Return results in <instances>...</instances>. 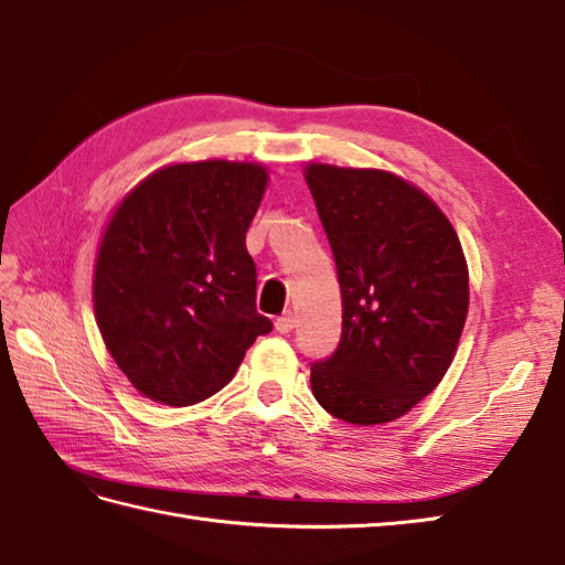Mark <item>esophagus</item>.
<instances>
[{"instance_id": "obj_1", "label": "esophagus", "mask_w": 565, "mask_h": 565, "mask_svg": "<svg viewBox=\"0 0 565 565\" xmlns=\"http://www.w3.org/2000/svg\"><path fill=\"white\" fill-rule=\"evenodd\" d=\"M294 316L291 313H284V316H279V318H276V322H274V326H276V330H279L281 334H286V332H291L294 330Z\"/></svg>"}]
</instances>
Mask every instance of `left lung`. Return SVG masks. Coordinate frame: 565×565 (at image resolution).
Returning <instances> with one entry per match:
<instances>
[{"mask_svg":"<svg viewBox=\"0 0 565 565\" xmlns=\"http://www.w3.org/2000/svg\"><path fill=\"white\" fill-rule=\"evenodd\" d=\"M306 182L342 291V338L310 364V388L344 423H391L454 359L468 313L461 243L437 203L391 172L308 164Z\"/></svg>","mask_w":565,"mask_h":565,"instance_id":"left-lung-1","label":"left lung"}]
</instances>
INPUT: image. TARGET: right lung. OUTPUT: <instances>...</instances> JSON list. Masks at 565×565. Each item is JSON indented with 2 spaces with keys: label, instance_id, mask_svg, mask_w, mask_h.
Here are the masks:
<instances>
[{
  "label": "right lung",
  "instance_id": "1",
  "mask_svg": "<svg viewBox=\"0 0 565 565\" xmlns=\"http://www.w3.org/2000/svg\"><path fill=\"white\" fill-rule=\"evenodd\" d=\"M267 179L255 162L170 164L114 211L94 267V313L106 350L148 398L172 407L211 398L271 332L245 247Z\"/></svg>",
  "mask_w": 565,
  "mask_h": 565
}]
</instances>
